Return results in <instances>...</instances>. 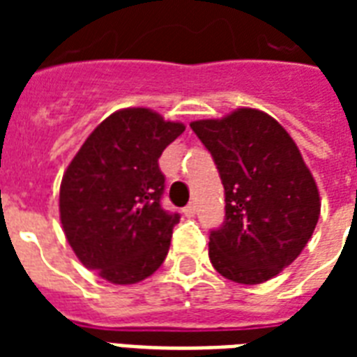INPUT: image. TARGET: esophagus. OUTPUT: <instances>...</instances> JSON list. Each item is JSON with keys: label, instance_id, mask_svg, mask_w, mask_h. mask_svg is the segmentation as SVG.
Instances as JSON below:
<instances>
[{"label": "esophagus", "instance_id": "obj_1", "mask_svg": "<svg viewBox=\"0 0 357 357\" xmlns=\"http://www.w3.org/2000/svg\"><path fill=\"white\" fill-rule=\"evenodd\" d=\"M183 215L187 218H192L196 215V206L195 204H189L187 207H183Z\"/></svg>", "mask_w": 357, "mask_h": 357}]
</instances>
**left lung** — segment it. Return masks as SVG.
<instances>
[{
    "label": "left lung",
    "mask_w": 357,
    "mask_h": 357,
    "mask_svg": "<svg viewBox=\"0 0 357 357\" xmlns=\"http://www.w3.org/2000/svg\"><path fill=\"white\" fill-rule=\"evenodd\" d=\"M190 128L211 151L226 195V218L209 235L218 274L255 285L289 266L321 215L319 189L298 146L259 109L243 107Z\"/></svg>",
    "instance_id": "left-lung-1"
}]
</instances>
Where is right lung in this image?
Masks as SVG:
<instances>
[{
  "label": "right lung",
  "instance_id": "1",
  "mask_svg": "<svg viewBox=\"0 0 357 357\" xmlns=\"http://www.w3.org/2000/svg\"><path fill=\"white\" fill-rule=\"evenodd\" d=\"M185 131L146 107L120 109L83 142L61 181L59 213L77 259L116 285L162 265L178 213L161 207L159 157Z\"/></svg>",
  "mask_w": 357,
  "mask_h": 357
}]
</instances>
